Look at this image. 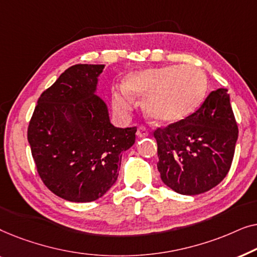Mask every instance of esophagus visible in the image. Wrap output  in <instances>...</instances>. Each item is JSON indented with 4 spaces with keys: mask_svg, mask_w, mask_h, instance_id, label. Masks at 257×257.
<instances>
[{
    "mask_svg": "<svg viewBox=\"0 0 257 257\" xmlns=\"http://www.w3.org/2000/svg\"><path fill=\"white\" fill-rule=\"evenodd\" d=\"M137 136L140 137V138L149 136V128H147L146 126L140 125L139 127H138V130H137Z\"/></svg>",
    "mask_w": 257,
    "mask_h": 257,
    "instance_id": "obj_1",
    "label": "esophagus"
}]
</instances>
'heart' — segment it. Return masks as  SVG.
Wrapping results in <instances>:
<instances>
[{
	"label": "heart",
	"mask_w": 257,
	"mask_h": 257,
	"mask_svg": "<svg viewBox=\"0 0 257 257\" xmlns=\"http://www.w3.org/2000/svg\"><path fill=\"white\" fill-rule=\"evenodd\" d=\"M207 80L201 70L191 65L146 69L126 77L124 89L112 92V105L119 113L131 110V96L144 97L145 111L159 124L181 120L202 104Z\"/></svg>",
	"instance_id": "heart-1"
}]
</instances>
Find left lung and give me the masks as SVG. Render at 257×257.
Returning <instances> with one entry per match:
<instances>
[{"label": "left lung", "mask_w": 257, "mask_h": 257, "mask_svg": "<svg viewBox=\"0 0 257 257\" xmlns=\"http://www.w3.org/2000/svg\"><path fill=\"white\" fill-rule=\"evenodd\" d=\"M153 136L165 185L184 195L215 187L230 170L238 136L227 89L212 91L195 112Z\"/></svg>", "instance_id": "8db88e82"}]
</instances>
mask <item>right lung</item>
I'll use <instances>...</instances> for the list:
<instances>
[{"label":"right lung","mask_w":257,"mask_h":257,"mask_svg":"<svg viewBox=\"0 0 257 257\" xmlns=\"http://www.w3.org/2000/svg\"><path fill=\"white\" fill-rule=\"evenodd\" d=\"M103 64H76L43 91L28 126L37 173L59 198L72 202L99 199L118 178L121 152L136 142L137 127L110 122L94 94Z\"/></svg>","instance_id":"1"}]
</instances>
